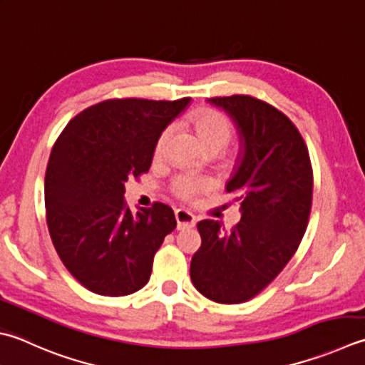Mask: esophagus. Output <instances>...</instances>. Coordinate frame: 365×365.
Instances as JSON below:
<instances>
[{
  "mask_svg": "<svg viewBox=\"0 0 365 365\" xmlns=\"http://www.w3.org/2000/svg\"><path fill=\"white\" fill-rule=\"evenodd\" d=\"M175 220L178 230H190V227H195L196 225V217L185 209L175 210Z\"/></svg>",
  "mask_w": 365,
  "mask_h": 365,
  "instance_id": "1",
  "label": "esophagus"
}]
</instances>
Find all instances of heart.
<instances>
[{
	"mask_svg": "<svg viewBox=\"0 0 365 365\" xmlns=\"http://www.w3.org/2000/svg\"><path fill=\"white\" fill-rule=\"evenodd\" d=\"M192 123H195L196 130L201 135V139L209 147L223 145L226 147L230 144L232 138V125L230 123L225 115L220 112L202 109L192 113ZM175 130L174 125H168L158 139L155 142V156H161L166 152L168 142ZM215 187V180L212 177L197 174V173H182L177 174L173 180H170V191L174 192L177 197L183 199V201H195L197 196L209 192Z\"/></svg>",
	"mask_w": 365,
	"mask_h": 365,
	"instance_id": "heart-1",
	"label": "heart"
}]
</instances>
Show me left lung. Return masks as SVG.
<instances>
[{
	"label": "left lung",
	"mask_w": 365,
	"mask_h": 365,
	"mask_svg": "<svg viewBox=\"0 0 365 365\" xmlns=\"http://www.w3.org/2000/svg\"><path fill=\"white\" fill-rule=\"evenodd\" d=\"M234 121L240 152L226 191L240 202L231 232L215 220L197 223L202 244L190 275L218 304L250 301L282 272L301 244L312 210L309 148L294 123L274 106L248 95L210 98Z\"/></svg>",
	"instance_id": "8db88e82"
}]
</instances>
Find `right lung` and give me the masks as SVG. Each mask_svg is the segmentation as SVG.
I'll return each mask as SVG.
<instances>
[{"mask_svg":"<svg viewBox=\"0 0 365 365\" xmlns=\"http://www.w3.org/2000/svg\"><path fill=\"white\" fill-rule=\"evenodd\" d=\"M188 103L107 99L77 113L56 139L44 182L48 232L64 267L91 292L128 296L150 280L177 221L163 202L133 215L125 182L148 173L156 139Z\"/></svg>","mask_w":365,"mask_h":365,"instance_id":"add662e5","label":"right lung"}]
</instances>
